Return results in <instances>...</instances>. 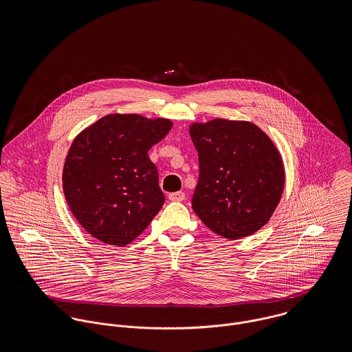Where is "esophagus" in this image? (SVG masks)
Instances as JSON below:
<instances>
[{"instance_id": "esophagus-1", "label": "esophagus", "mask_w": 352, "mask_h": 352, "mask_svg": "<svg viewBox=\"0 0 352 352\" xmlns=\"http://www.w3.org/2000/svg\"><path fill=\"white\" fill-rule=\"evenodd\" d=\"M169 201H182L186 199V194L183 191H177V192H172L169 194Z\"/></svg>"}]
</instances>
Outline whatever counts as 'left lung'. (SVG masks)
<instances>
[{
  "label": "left lung",
  "mask_w": 352,
  "mask_h": 352,
  "mask_svg": "<svg viewBox=\"0 0 352 352\" xmlns=\"http://www.w3.org/2000/svg\"><path fill=\"white\" fill-rule=\"evenodd\" d=\"M188 131L199 155L195 214L228 240L260 230L285 188V165L274 141L248 120L215 118L191 123Z\"/></svg>",
  "instance_id": "1"
}]
</instances>
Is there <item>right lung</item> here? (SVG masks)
<instances>
[{
  "label": "right lung",
  "instance_id": "obj_1",
  "mask_svg": "<svg viewBox=\"0 0 352 352\" xmlns=\"http://www.w3.org/2000/svg\"><path fill=\"white\" fill-rule=\"evenodd\" d=\"M173 123L138 113H109L84 129L67 151L62 186L77 222L104 244L134 241L165 197L148 155Z\"/></svg>",
  "mask_w": 352,
  "mask_h": 352
}]
</instances>
